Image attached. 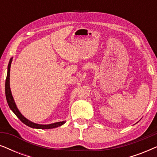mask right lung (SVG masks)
<instances>
[{
    "label": "right lung",
    "mask_w": 157,
    "mask_h": 157,
    "mask_svg": "<svg viewBox=\"0 0 157 157\" xmlns=\"http://www.w3.org/2000/svg\"><path fill=\"white\" fill-rule=\"evenodd\" d=\"M12 62V59L10 60L8 66V73H7V77L6 79V100H7L8 104L9 106L10 109L13 111V113L17 116V117L23 122V124H25V125L30 126L31 128H40V129H48V128H53L60 126L65 123V121H61V122H56V123L48 124V125H42V124H37L33 122L30 121L29 120L23 117V116L20 113V111H18V108L16 107V105L15 104L13 98L11 91H10V64Z\"/></svg>",
    "instance_id": "right-lung-1"
}]
</instances>
